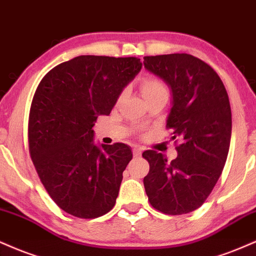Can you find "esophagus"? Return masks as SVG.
<instances>
[{
    "label": "esophagus",
    "instance_id": "34e87169",
    "mask_svg": "<svg viewBox=\"0 0 256 256\" xmlns=\"http://www.w3.org/2000/svg\"><path fill=\"white\" fill-rule=\"evenodd\" d=\"M133 156H134L135 158L140 157V156H141V150L138 148V147H135V148L133 150Z\"/></svg>",
    "mask_w": 256,
    "mask_h": 256
}]
</instances>
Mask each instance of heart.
Returning a JSON list of instances; mask_svg holds the SVG:
<instances>
[{
  "label": "heart",
  "instance_id": "heart-1",
  "mask_svg": "<svg viewBox=\"0 0 256 256\" xmlns=\"http://www.w3.org/2000/svg\"><path fill=\"white\" fill-rule=\"evenodd\" d=\"M141 92H142L145 99H147L153 97V96L160 94V93H168V90L163 81L157 79V78L148 76L141 81Z\"/></svg>",
  "mask_w": 256,
  "mask_h": 256
}]
</instances>
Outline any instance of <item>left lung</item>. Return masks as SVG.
<instances>
[{"mask_svg": "<svg viewBox=\"0 0 256 256\" xmlns=\"http://www.w3.org/2000/svg\"><path fill=\"white\" fill-rule=\"evenodd\" d=\"M144 66L171 88L166 128L172 129L171 139L180 140L171 162L153 150L142 153L150 164L144 186L156 210L184 214L205 202L224 169L231 139L229 96L213 68L189 54L146 56Z\"/></svg>", "mask_w": 256, "mask_h": 256, "instance_id": "8db88e82", "label": "left lung"}]
</instances>
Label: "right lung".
<instances>
[{"instance_id": "right-lung-1", "label": "right lung", "mask_w": 256, "mask_h": 256, "mask_svg": "<svg viewBox=\"0 0 256 256\" xmlns=\"http://www.w3.org/2000/svg\"><path fill=\"white\" fill-rule=\"evenodd\" d=\"M141 66L136 57L78 56L51 69L36 90L30 156L51 199L74 217L97 218L115 206L133 153L121 142L94 145L92 127Z\"/></svg>"}]
</instances>
